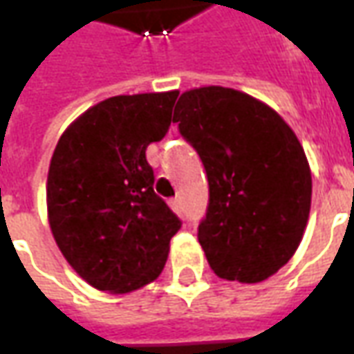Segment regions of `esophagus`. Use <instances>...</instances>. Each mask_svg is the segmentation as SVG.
Masks as SVG:
<instances>
[{"mask_svg":"<svg viewBox=\"0 0 354 354\" xmlns=\"http://www.w3.org/2000/svg\"><path fill=\"white\" fill-rule=\"evenodd\" d=\"M170 208L176 212V214H182V201L178 199V197H174V199H170Z\"/></svg>","mask_w":354,"mask_h":354,"instance_id":"34e87169","label":"esophagus"}]
</instances>
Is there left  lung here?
I'll return each mask as SVG.
<instances>
[{
  "label": "left lung",
  "mask_w": 354,
  "mask_h": 354,
  "mask_svg": "<svg viewBox=\"0 0 354 354\" xmlns=\"http://www.w3.org/2000/svg\"><path fill=\"white\" fill-rule=\"evenodd\" d=\"M174 123L199 153L208 208L199 243L220 279H269L294 256L311 210V169L273 108L227 87L185 91Z\"/></svg>",
  "instance_id": "left-lung-1"
}]
</instances>
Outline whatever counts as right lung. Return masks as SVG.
I'll return each mask as SVG.
<instances>
[{
  "label": "right lung",
  "mask_w": 354,
  "mask_h": 354,
  "mask_svg": "<svg viewBox=\"0 0 354 354\" xmlns=\"http://www.w3.org/2000/svg\"><path fill=\"white\" fill-rule=\"evenodd\" d=\"M178 91L98 102L58 140L47 176L53 237L83 281L127 294L153 282L182 222L153 192L146 159L165 138Z\"/></svg>",
  "instance_id": "add662e5"
}]
</instances>
